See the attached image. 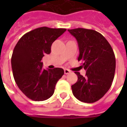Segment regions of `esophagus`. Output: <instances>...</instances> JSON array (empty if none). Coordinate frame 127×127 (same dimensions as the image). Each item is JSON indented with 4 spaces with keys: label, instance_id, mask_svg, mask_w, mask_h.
Instances as JSON below:
<instances>
[{
    "label": "esophagus",
    "instance_id": "1",
    "mask_svg": "<svg viewBox=\"0 0 127 127\" xmlns=\"http://www.w3.org/2000/svg\"><path fill=\"white\" fill-rule=\"evenodd\" d=\"M64 74H69V73H71V71H69V69H64Z\"/></svg>",
    "mask_w": 127,
    "mask_h": 127
}]
</instances>
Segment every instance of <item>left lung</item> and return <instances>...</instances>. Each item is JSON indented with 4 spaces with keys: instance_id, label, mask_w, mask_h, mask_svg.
I'll return each instance as SVG.
<instances>
[{
    "instance_id": "8db88e82",
    "label": "left lung",
    "mask_w": 127,
    "mask_h": 127,
    "mask_svg": "<svg viewBox=\"0 0 127 127\" xmlns=\"http://www.w3.org/2000/svg\"><path fill=\"white\" fill-rule=\"evenodd\" d=\"M77 40L80 55L86 71L85 77L79 72L77 82L71 86L76 98L84 103H95L103 96L112 86L116 69L114 51L107 39L94 30L78 29L68 30Z\"/></svg>"
}]
</instances>
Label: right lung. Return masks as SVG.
<instances>
[{
    "mask_svg": "<svg viewBox=\"0 0 127 127\" xmlns=\"http://www.w3.org/2000/svg\"><path fill=\"white\" fill-rule=\"evenodd\" d=\"M65 29L40 27L22 36L14 47L11 67L15 82L32 101H45L53 95L58 80L64 75L61 68L43 69L42 58L51 52L53 42Z\"/></svg>",
    "mask_w": 127,
    "mask_h": 127,
    "instance_id": "right-lung-1",
    "label": "right lung"
}]
</instances>
